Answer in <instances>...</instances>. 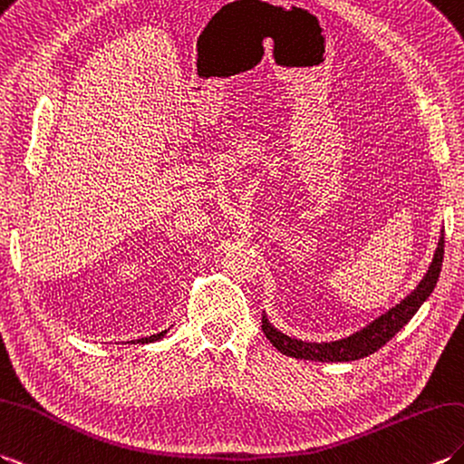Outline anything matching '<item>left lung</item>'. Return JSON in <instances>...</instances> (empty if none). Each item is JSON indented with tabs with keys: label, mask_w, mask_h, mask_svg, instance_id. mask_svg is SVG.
I'll list each match as a JSON object with an SVG mask.
<instances>
[{
	"label": "left lung",
	"mask_w": 464,
	"mask_h": 464,
	"mask_svg": "<svg viewBox=\"0 0 464 464\" xmlns=\"http://www.w3.org/2000/svg\"><path fill=\"white\" fill-rule=\"evenodd\" d=\"M443 255H445V231H440V239L437 245V251L433 256V263L429 265V271L421 278V283L417 285L411 295H407L400 304H395L370 322L368 326L362 328L360 332H353L352 336L334 340V342H303L296 338H290L286 334L278 332L271 326V322L263 316V332L266 340L273 346L290 358L296 360H312V362H353L368 358L373 352H378L382 346H385L397 332H400L409 320L415 316V312L421 308V304L433 293L440 266H443Z\"/></svg>",
	"instance_id": "obj_1"
}]
</instances>
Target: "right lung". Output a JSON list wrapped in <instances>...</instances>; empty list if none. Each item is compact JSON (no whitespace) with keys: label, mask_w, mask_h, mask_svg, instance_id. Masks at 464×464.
I'll list each match as a JSON object with an SVG mask.
<instances>
[{"label":"right lung","mask_w":464,"mask_h":464,"mask_svg":"<svg viewBox=\"0 0 464 464\" xmlns=\"http://www.w3.org/2000/svg\"><path fill=\"white\" fill-rule=\"evenodd\" d=\"M166 332L168 330H164V332H160V334H154V336H148V338H140V340H136L138 343H148V342H156V340H160V338H164L166 336Z\"/></svg>","instance_id":"right-lung-1"}]
</instances>
